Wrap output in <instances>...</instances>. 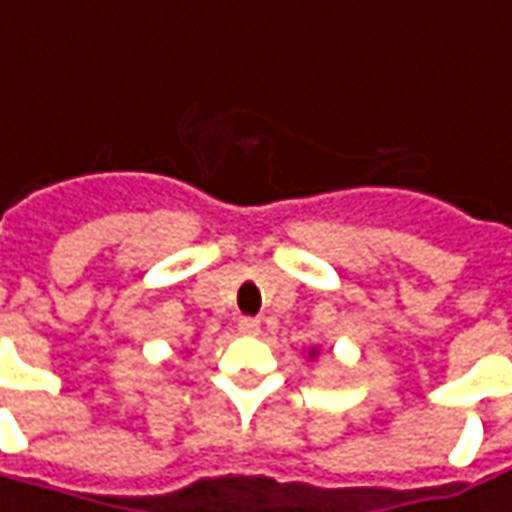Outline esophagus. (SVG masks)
Here are the masks:
<instances>
[{
  "mask_svg": "<svg viewBox=\"0 0 512 512\" xmlns=\"http://www.w3.org/2000/svg\"><path fill=\"white\" fill-rule=\"evenodd\" d=\"M238 330H241V333H246V336H257V333H260V319L243 316L241 322H238Z\"/></svg>",
  "mask_w": 512,
  "mask_h": 512,
  "instance_id": "34e87169",
  "label": "esophagus"
}]
</instances>
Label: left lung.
Wrapping results in <instances>:
<instances>
[{"mask_svg": "<svg viewBox=\"0 0 512 512\" xmlns=\"http://www.w3.org/2000/svg\"><path fill=\"white\" fill-rule=\"evenodd\" d=\"M308 356H311V358H314V356H316V347H314V350H311V353H308Z\"/></svg>", "mask_w": 512, "mask_h": 512, "instance_id": "8db88e82", "label": "left lung"}]
</instances>
